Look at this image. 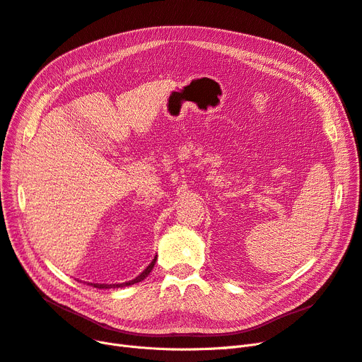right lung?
Segmentation results:
<instances>
[{
	"mask_svg": "<svg viewBox=\"0 0 362 362\" xmlns=\"http://www.w3.org/2000/svg\"><path fill=\"white\" fill-rule=\"evenodd\" d=\"M155 262H156V257L153 258V261H152L149 265L146 267L143 273H140L136 279L129 280V282H125V284H115V285H105V284H90V285H92L93 288H98V289H109V288H124V286H129V285H134V284H139V282H141V280H144V279L147 277V274H149V273L152 272Z\"/></svg>",
	"mask_w": 362,
	"mask_h": 362,
	"instance_id": "1",
	"label": "right lung"
}]
</instances>
